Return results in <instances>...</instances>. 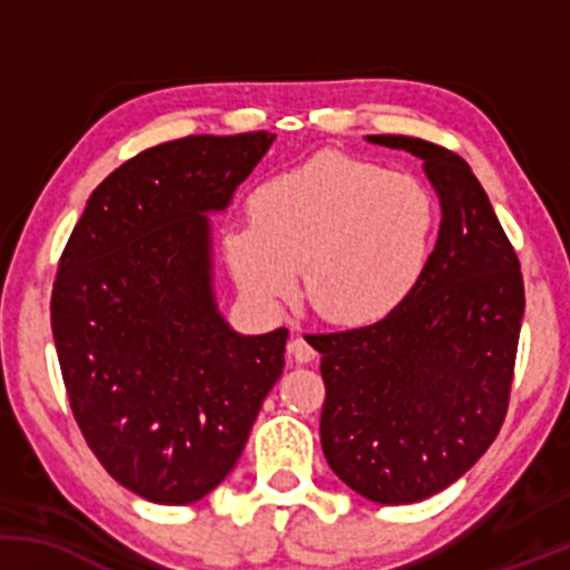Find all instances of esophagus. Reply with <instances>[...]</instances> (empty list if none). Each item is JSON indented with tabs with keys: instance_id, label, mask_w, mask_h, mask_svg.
Here are the masks:
<instances>
[{
	"instance_id": "1",
	"label": "esophagus",
	"mask_w": 570,
	"mask_h": 570,
	"mask_svg": "<svg viewBox=\"0 0 570 570\" xmlns=\"http://www.w3.org/2000/svg\"><path fill=\"white\" fill-rule=\"evenodd\" d=\"M289 356H292V362L307 364V362H313V358H316V351H313V345L307 343V340L297 332V335L289 340Z\"/></svg>"
}]
</instances>
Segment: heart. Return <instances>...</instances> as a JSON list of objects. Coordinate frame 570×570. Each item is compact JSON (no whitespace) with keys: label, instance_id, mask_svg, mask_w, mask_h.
I'll use <instances>...</instances> for the list:
<instances>
[{"label":"heart","instance_id":"b5f03b06","mask_svg":"<svg viewBox=\"0 0 570 570\" xmlns=\"http://www.w3.org/2000/svg\"><path fill=\"white\" fill-rule=\"evenodd\" d=\"M434 230L436 206L421 181L322 153L257 187L252 222L225 230V254L257 303L284 305L303 267L313 311L372 324L417 284Z\"/></svg>","mask_w":570,"mask_h":570}]
</instances>
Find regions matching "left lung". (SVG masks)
Listing matches in <instances>:
<instances>
[{
	"mask_svg": "<svg viewBox=\"0 0 570 570\" xmlns=\"http://www.w3.org/2000/svg\"><path fill=\"white\" fill-rule=\"evenodd\" d=\"M370 141L423 160L442 203L440 238L389 316L307 343L322 353V448L332 472L375 503H412L453 485L499 436L525 286L461 155L412 136Z\"/></svg>",
	"mask_w": 570,
	"mask_h": 570,
	"instance_id": "obj_1",
	"label": "left lung"
}]
</instances>
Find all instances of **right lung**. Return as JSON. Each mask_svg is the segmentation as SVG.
<instances>
[{"instance_id":"add662e5","label":"right lung","mask_w":570,"mask_h":570,"mask_svg":"<svg viewBox=\"0 0 570 570\" xmlns=\"http://www.w3.org/2000/svg\"><path fill=\"white\" fill-rule=\"evenodd\" d=\"M271 144L254 130L144 149L94 189L58 259L50 326L71 415L147 501L212 493L284 372L289 332L235 335L217 313L206 219Z\"/></svg>"}]
</instances>
